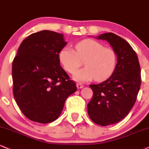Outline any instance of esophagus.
I'll return each mask as SVG.
<instances>
[{"mask_svg": "<svg viewBox=\"0 0 149 149\" xmlns=\"http://www.w3.org/2000/svg\"><path fill=\"white\" fill-rule=\"evenodd\" d=\"M77 87H78V89H81V88H82V87H84V85H82V84H81V83H77Z\"/></svg>", "mask_w": 149, "mask_h": 149, "instance_id": "34e87169", "label": "esophagus"}]
</instances>
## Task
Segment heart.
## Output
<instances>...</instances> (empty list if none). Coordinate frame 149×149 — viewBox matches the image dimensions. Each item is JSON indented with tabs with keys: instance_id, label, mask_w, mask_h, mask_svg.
I'll use <instances>...</instances> for the list:
<instances>
[{
	"instance_id": "heart-1",
	"label": "heart",
	"mask_w": 149,
	"mask_h": 149,
	"mask_svg": "<svg viewBox=\"0 0 149 149\" xmlns=\"http://www.w3.org/2000/svg\"><path fill=\"white\" fill-rule=\"evenodd\" d=\"M75 51L64 46L59 53V61L63 69L73 73L86 60V67L73 75L77 81L86 82L94 79L103 82L112 76L117 64V55L114 49L104 47L97 41L86 39L77 43Z\"/></svg>"
}]
</instances>
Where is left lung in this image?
I'll list each match as a JSON object with an SVG mask.
<instances>
[{
    "instance_id": "obj_1",
    "label": "left lung",
    "mask_w": 149,
    "mask_h": 149,
    "mask_svg": "<svg viewBox=\"0 0 149 149\" xmlns=\"http://www.w3.org/2000/svg\"><path fill=\"white\" fill-rule=\"evenodd\" d=\"M97 39L108 42L117 55L112 76L89 85L93 96L87 112L95 123L105 126L122 120L134 106L141 85V69L135 51L125 39L112 33L102 34Z\"/></svg>"
}]
</instances>
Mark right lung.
<instances>
[{
	"label": "right lung",
	"instance_id": "1",
	"mask_svg": "<svg viewBox=\"0 0 149 149\" xmlns=\"http://www.w3.org/2000/svg\"><path fill=\"white\" fill-rule=\"evenodd\" d=\"M63 35L42 30L21 42L12 62L14 97L23 114L41 123L56 120L76 85L60 66Z\"/></svg>",
	"mask_w": 149,
	"mask_h": 149
}]
</instances>
